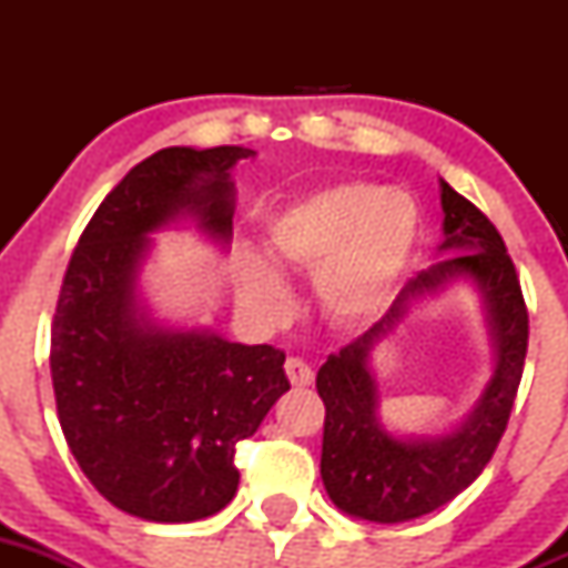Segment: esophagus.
Instances as JSON below:
<instances>
[{
  "label": "esophagus",
  "mask_w": 568,
  "mask_h": 568,
  "mask_svg": "<svg viewBox=\"0 0 568 568\" xmlns=\"http://www.w3.org/2000/svg\"><path fill=\"white\" fill-rule=\"evenodd\" d=\"M285 374H288L291 385L294 387H311L313 385V368L300 357L285 359Z\"/></svg>",
  "instance_id": "1"
}]
</instances>
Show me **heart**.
<instances>
[{"instance_id": "b5f03b06", "label": "heart", "mask_w": 568, "mask_h": 568, "mask_svg": "<svg viewBox=\"0 0 568 568\" xmlns=\"http://www.w3.org/2000/svg\"><path fill=\"white\" fill-rule=\"evenodd\" d=\"M420 244V211L404 192L346 181L296 200L274 220L268 247L277 263L316 272L321 311L337 324L379 316L404 285ZM242 300L255 316L288 311L291 291L274 263L247 255Z\"/></svg>"}]
</instances>
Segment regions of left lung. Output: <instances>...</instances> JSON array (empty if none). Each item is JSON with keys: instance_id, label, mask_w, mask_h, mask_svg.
I'll use <instances>...</instances> for the list:
<instances>
[{"instance_id": "8db88e82", "label": "left lung", "mask_w": 568, "mask_h": 568, "mask_svg": "<svg viewBox=\"0 0 568 568\" xmlns=\"http://www.w3.org/2000/svg\"><path fill=\"white\" fill-rule=\"evenodd\" d=\"M445 242L443 261L400 288L393 307L365 335L329 354L316 376L326 406L321 480L343 514L368 523H409L437 511L467 489L495 454L528 354V307L517 268L497 227L469 200L439 181ZM473 282L481 294L490 324L496 371L485 393L459 427L443 435H393L375 409V381L369 354L417 301Z\"/></svg>"}]
</instances>
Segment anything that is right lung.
<instances>
[{
	"mask_svg": "<svg viewBox=\"0 0 568 568\" xmlns=\"http://www.w3.org/2000/svg\"><path fill=\"white\" fill-rule=\"evenodd\" d=\"M239 145L164 148L136 164L84 227L51 324V385L62 434L90 484L148 523H197L239 489L236 443L291 390L274 346L170 326L136 280L151 236L192 220L227 247Z\"/></svg>",
	"mask_w": 568,
	"mask_h": 568,
	"instance_id": "right-lung-1",
	"label": "right lung"
}]
</instances>
